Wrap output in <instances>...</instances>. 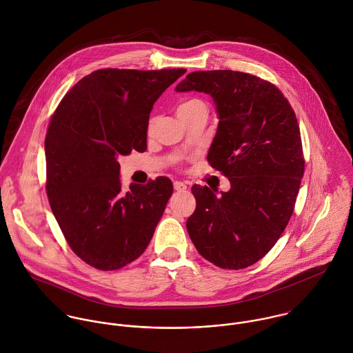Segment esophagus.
Wrapping results in <instances>:
<instances>
[{
  "label": "esophagus",
  "mask_w": 353,
  "mask_h": 353,
  "mask_svg": "<svg viewBox=\"0 0 353 353\" xmlns=\"http://www.w3.org/2000/svg\"><path fill=\"white\" fill-rule=\"evenodd\" d=\"M173 187H174L176 191H184V190H187V185H185L183 181H174V183H173Z\"/></svg>",
  "instance_id": "34e87169"
}]
</instances>
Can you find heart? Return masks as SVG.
I'll return each instance as SVG.
<instances>
[{
    "mask_svg": "<svg viewBox=\"0 0 353 353\" xmlns=\"http://www.w3.org/2000/svg\"><path fill=\"white\" fill-rule=\"evenodd\" d=\"M199 104H203L201 100H196V99H192V100H187V101H184V103H181L179 107H177V115H180V114H183V112H185V111H188V110H191V108H194V107H196V105H199ZM154 118H151L150 119V122H148V132H151L152 129H154Z\"/></svg>",
    "mask_w": 353,
    "mask_h": 353,
    "instance_id": "1",
    "label": "heart"
}]
</instances>
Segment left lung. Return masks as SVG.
<instances>
[{"mask_svg": "<svg viewBox=\"0 0 353 353\" xmlns=\"http://www.w3.org/2000/svg\"><path fill=\"white\" fill-rule=\"evenodd\" d=\"M212 96L219 126L208 161L231 183L227 192L194 185L187 231L199 254L224 270L261 260L278 242L304 174L296 114L268 81L231 70L194 71L176 92Z\"/></svg>", "mask_w": 353, "mask_h": 353, "instance_id": "1", "label": "left lung"}]
</instances>
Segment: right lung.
Here are the masks:
<instances>
[{
    "label": "right lung",
    "mask_w": 353,
    "mask_h": 353,
    "mask_svg": "<svg viewBox=\"0 0 353 353\" xmlns=\"http://www.w3.org/2000/svg\"><path fill=\"white\" fill-rule=\"evenodd\" d=\"M185 71H93L67 92L49 122V205L72 252L97 270L139 259L173 194L168 177L123 191L118 157L147 150L152 105Z\"/></svg>",
    "instance_id": "add662e5"
}]
</instances>
